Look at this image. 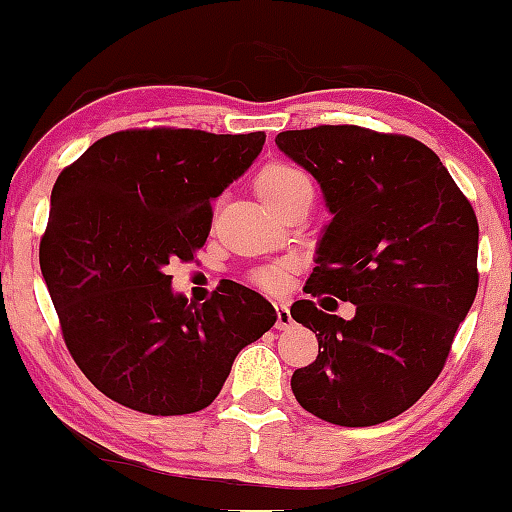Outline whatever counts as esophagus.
Returning a JSON list of instances; mask_svg holds the SVG:
<instances>
[{"label": "esophagus", "mask_w": 512, "mask_h": 512, "mask_svg": "<svg viewBox=\"0 0 512 512\" xmlns=\"http://www.w3.org/2000/svg\"><path fill=\"white\" fill-rule=\"evenodd\" d=\"M275 307V329H290L295 321L290 317V307H287V302H273Z\"/></svg>", "instance_id": "34e87169"}]
</instances>
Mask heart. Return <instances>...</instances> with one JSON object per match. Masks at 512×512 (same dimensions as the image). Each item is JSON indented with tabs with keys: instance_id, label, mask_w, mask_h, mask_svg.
<instances>
[{
	"instance_id": "1",
	"label": "heart",
	"mask_w": 512,
	"mask_h": 512,
	"mask_svg": "<svg viewBox=\"0 0 512 512\" xmlns=\"http://www.w3.org/2000/svg\"><path fill=\"white\" fill-rule=\"evenodd\" d=\"M256 191L273 210H278L287 200L297 198L302 193H312V183H309L307 174L300 166L290 162H268L256 174ZM254 280L263 290H283L287 280H290V266H271L266 271L256 273Z\"/></svg>"
}]
</instances>
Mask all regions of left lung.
Masks as SVG:
<instances>
[{
  "label": "left lung",
  "instance_id": "8db88e82",
  "mask_svg": "<svg viewBox=\"0 0 512 512\" xmlns=\"http://www.w3.org/2000/svg\"><path fill=\"white\" fill-rule=\"evenodd\" d=\"M321 183L333 220L304 292L355 304L346 321L312 300L290 314L319 355L292 375L304 411L346 428L411 409L438 380L479 287V222L433 149L409 135L317 125L275 137Z\"/></svg>",
  "mask_w": 512,
  "mask_h": 512
}]
</instances>
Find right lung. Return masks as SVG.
Returning a JSON list of instances; mask_svg holds the SVG:
<instances>
[{
    "label": "right lung",
    "mask_w": 512,
    "mask_h": 512,
    "mask_svg": "<svg viewBox=\"0 0 512 512\" xmlns=\"http://www.w3.org/2000/svg\"><path fill=\"white\" fill-rule=\"evenodd\" d=\"M263 142V132L120 130L57 176L40 271L67 350L108 399L152 416L203 411L239 350L275 324L273 304L234 280L188 304L166 275L203 249L212 198Z\"/></svg>",
    "instance_id": "right-lung-1"
}]
</instances>
